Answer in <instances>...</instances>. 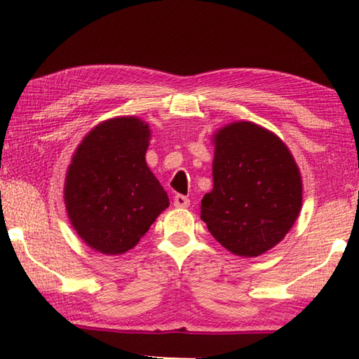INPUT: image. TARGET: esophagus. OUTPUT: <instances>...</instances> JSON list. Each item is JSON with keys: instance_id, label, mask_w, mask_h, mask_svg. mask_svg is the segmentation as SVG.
I'll return each mask as SVG.
<instances>
[{"instance_id": "1", "label": "esophagus", "mask_w": 359, "mask_h": 359, "mask_svg": "<svg viewBox=\"0 0 359 359\" xmlns=\"http://www.w3.org/2000/svg\"><path fill=\"white\" fill-rule=\"evenodd\" d=\"M174 205L175 208H180V209H185L190 205V199H188L187 196H184V194H175L174 196Z\"/></svg>"}]
</instances>
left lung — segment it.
I'll return each instance as SVG.
<instances>
[{"label":"left lung","instance_id":"1","mask_svg":"<svg viewBox=\"0 0 359 359\" xmlns=\"http://www.w3.org/2000/svg\"><path fill=\"white\" fill-rule=\"evenodd\" d=\"M214 144V188L204 194L201 218L231 253L258 257L277 245L299 215V168L274 133L252 121L224 126Z\"/></svg>","mask_w":359,"mask_h":359}]
</instances>
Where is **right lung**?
Wrapping results in <instances>:
<instances>
[{
    "label": "right lung",
    "instance_id": "1",
    "mask_svg": "<svg viewBox=\"0 0 359 359\" xmlns=\"http://www.w3.org/2000/svg\"><path fill=\"white\" fill-rule=\"evenodd\" d=\"M149 125L136 117L100 123L79 145L65 182L72 228L88 247L121 255L135 247L169 205L145 163Z\"/></svg>",
    "mask_w": 359,
    "mask_h": 359
}]
</instances>
